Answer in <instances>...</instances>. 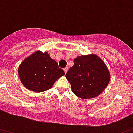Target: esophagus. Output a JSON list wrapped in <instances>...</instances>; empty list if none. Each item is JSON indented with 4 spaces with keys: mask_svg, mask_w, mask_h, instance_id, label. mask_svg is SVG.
I'll use <instances>...</instances> for the list:
<instances>
[{
    "mask_svg": "<svg viewBox=\"0 0 133 133\" xmlns=\"http://www.w3.org/2000/svg\"><path fill=\"white\" fill-rule=\"evenodd\" d=\"M63 70L64 72H65V73H66L67 72H68V67H65V68L63 69Z\"/></svg>",
    "mask_w": 133,
    "mask_h": 133,
    "instance_id": "esophagus-1",
    "label": "esophagus"
}]
</instances>
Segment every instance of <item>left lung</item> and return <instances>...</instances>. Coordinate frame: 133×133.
<instances>
[{"mask_svg":"<svg viewBox=\"0 0 133 133\" xmlns=\"http://www.w3.org/2000/svg\"><path fill=\"white\" fill-rule=\"evenodd\" d=\"M65 75L72 91L81 99H91L102 93L110 80V73L103 61L95 54L77 57Z\"/></svg>","mask_w":133,"mask_h":133,"instance_id":"obj_1","label":"left lung"}]
</instances>
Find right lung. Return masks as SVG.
Instances as JSON below:
<instances>
[{
	"label": "right lung",
	"instance_id": "obj_1",
	"mask_svg": "<svg viewBox=\"0 0 133 133\" xmlns=\"http://www.w3.org/2000/svg\"><path fill=\"white\" fill-rule=\"evenodd\" d=\"M18 74L26 89L42 92L51 89L54 82L65 72L47 52L36 51L22 62Z\"/></svg>",
	"mask_w": 133,
	"mask_h": 133
}]
</instances>
